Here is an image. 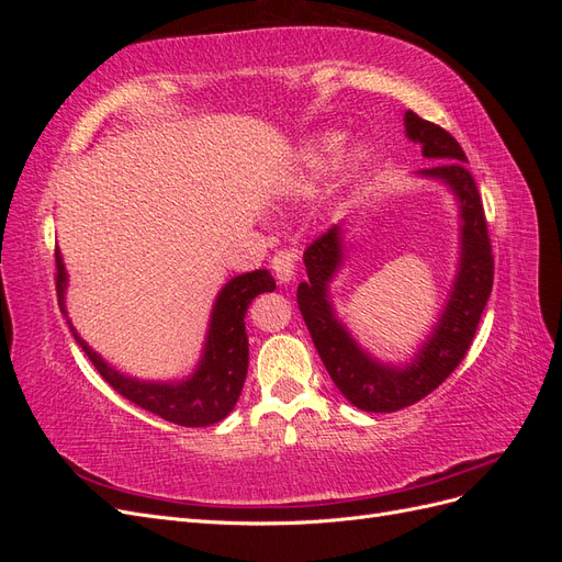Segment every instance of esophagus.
Wrapping results in <instances>:
<instances>
[{"label":"esophagus","mask_w":562,"mask_h":562,"mask_svg":"<svg viewBox=\"0 0 562 562\" xmlns=\"http://www.w3.org/2000/svg\"><path fill=\"white\" fill-rule=\"evenodd\" d=\"M271 269H274V277L281 283H288L295 274V255L288 250H279L274 258H271Z\"/></svg>","instance_id":"obj_1"}]
</instances>
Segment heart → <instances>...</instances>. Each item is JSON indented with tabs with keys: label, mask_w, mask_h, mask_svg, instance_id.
<instances>
[{
	"label": "heart",
	"mask_w": 562,
	"mask_h": 562,
	"mask_svg": "<svg viewBox=\"0 0 562 562\" xmlns=\"http://www.w3.org/2000/svg\"><path fill=\"white\" fill-rule=\"evenodd\" d=\"M342 133L326 131L314 135L312 140L304 143V147L297 151L293 161L291 176H288V184L297 192H307L314 187V182L328 171L335 164L339 149H342ZM372 161V149L366 143H356L345 159V168L349 173H361L363 168Z\"/></svg>",
	"instance_id": "1"
}]
</instances>
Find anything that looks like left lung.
Returning <instances> with one entry per match:
<instances>
[{"label": "left lung", "mask_w": 562, "mask_h": 562, "mask_svg": "<svg viewBox=\"0 0 562 562\" xmlns=\"http://www.w3.org/2000/svg\"><path fill=\"white\" fill-rule=\"evenodd\" d=\"M405 135L422 145V155L440 164L422 168L417 176L450 187L459 203V262L450 297L417 353L405 366H389L368 351L337 321L328 297V283L342 267V225H333L304 250L307 281L297 288V307L307 323L314 347L342 396L366 413H396L429 396L462 363L481 314L492 293L495 258H492L485 211L467 155L452 135L407 110Z\"/></svg>", "instance_id": "8db88e82"}]
</instances>
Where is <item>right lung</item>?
Here are the masks:
<instances>
[{"instance_id": "obj_1", "label": "right lung", "mask_w": 562, "mask_h": 562, "mask_svg": "<svg viewBox=\"0 0 562 562\" xmlns=\"http://www.w3.org/2000/svg\"><path fill=\"white\" fill-rule=\"evenodd\" d=\"M65 288L67 271L60 250L56 248V291L60 312L67 318ZM274 288L277 281L271 279L267 269H255L227 281L213 304L201 361L192 375L180 382H145L124 375L83 342L70 318H67V323H70L77 345L116 394H122L131 403L140 405L143 411L155 413L166 422L180 424V427H209V424L225 419L241 396L248 372V335L244 321L248 304L252 297L271 293Z\"/></svg>"}]
</instances>
